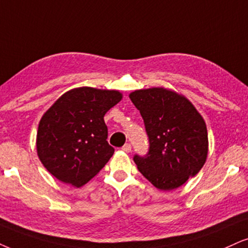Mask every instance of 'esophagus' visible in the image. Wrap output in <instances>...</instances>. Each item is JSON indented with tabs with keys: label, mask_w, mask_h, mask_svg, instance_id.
<instances>
[{
	"label": "esophagus",
	"mask_w": 248,
	"mask_h": 248,
	"mask_svg": "<svg viewBox=\"0 0 248 248\" xmlns=\"http://www.w3.org/2000/svg\"><path fill=\"white\" fill-rule=\"evenodd\" d=\"M122 149H123V151H124L125 153H130L131 149H132V147H131L130 143H125L123 147H122Z\"/></svg>",
	"instance_id": "obj_1"
}]
</instances>
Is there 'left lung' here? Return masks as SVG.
<instances>
[{"label":"left lung","instance_id":"left-lung-1","mask_svg":"<svg viewBox=\"0 0 248 248\" xmlns=\"http://www.w3.org/2000/svg\"><path fill=\"white\" fill-rule=\"evenodd\" d=\"M130 99L143 118L149 138L138 170L161 191H171L197 175L208 155L204 119L187 97L164 87L137 90Z\"/></svg>","mask_w":248,"mask_h":248}]
</instances>
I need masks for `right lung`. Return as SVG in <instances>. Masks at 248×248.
I'll use <instances>...</instances> for the list:
<instances>
[{"label": "right lung", "instance_id": "obj_1", "mask_svg": "<svg viewBox=\"0 0 248 248\" xmlns=\"http://www.w3.org/2000/svg\"><path fill=\"white\" fill-rule=\"evenodd\" d=\"M123 94L116 90L72 88L40 119L36 153L44 167L61 182L81 187L114 154L107 141L105 115Z\"/></svg>", "mask_w": 248, "mask_h": 248}]
</instances>
